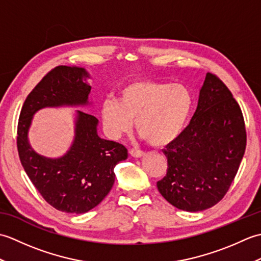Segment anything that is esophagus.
Here are the masks:
<instances>
[{
  "instance_id": "1",
  "label": "esophagus",
  "mask_w": 261,
  "mask_h": 261,
  "mask_svg": "<svg viewBox=\"0 0 261 261\" xmlns=\"http://www.w3.org/2000/svg\"><path fill=\"white\" fill-rule=\"evenodd\" d=\"M129 152L132 157H136V158H140L142 156H145V152L139 150V149H130Z\"/></svg>"
}]
</instances>
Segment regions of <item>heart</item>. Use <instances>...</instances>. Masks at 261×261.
Returning a JSON list of instances; mask_svg holds the SVG:
<instances>
[{"mask_svg": "<svg viewBox=\"0 0 261 261\" xmlns=\"http://www.w3.org/2000/svg\"><path fill=\"white\" fill-rule=\"evenodd\" d=\"M193 104V94L184 84L140 80L122 87L119 99L105 98L101 115L112 138L129 132L136 121L138 134L151 146L166 147L184 131Z\"/></svg>", "mask_w": 261, "mask_h": 261, "instance_id": "heart-1", "label": "heart"}]
</instances>
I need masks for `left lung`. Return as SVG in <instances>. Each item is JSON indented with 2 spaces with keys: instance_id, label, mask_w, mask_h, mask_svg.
<instances>
[{
  "instance_id": "left-lung-1",
  "label": "left lung",
  "mask_w": 261,
  "mask_h": 261,
  "mask_svg": "<svg viewBox=\"0 0 261 261\" xmlns=\"http://www.w3.org/2000/svg\"><path fill=\"white\" fill-rule=\"evenodd\" d=\"M246 145L239 104L218 76L207 73L190 124L163 150L168 167L157 181L159 193L188 212L214 206L228 193Z\"/></svg>"
}]
</instances>
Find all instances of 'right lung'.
Returning a JSON list of instances; mask_svg holds the SVG:
<instances>
[{"label":"right lung","instance_id":"obj_1","mask_svg":"<svg viewBox=\"0 0 261 261\" xmlns=\"http://www.w3.org/2000/svg\"><path fill=\"white\" fill-rule=\"evenodd\" d=\"M84 68L57 66L42 77L27 96L18 122L16 146L31 182L53 207L66 213H85L101 203L114 184V167L126 159V148L97 136L98 120L77 111L75 140L57 159L42 157L28 142L32 115L59 105H84L91 86Z\"/></svg>","mask_w":261,"mask_h":261}]
</instances>
